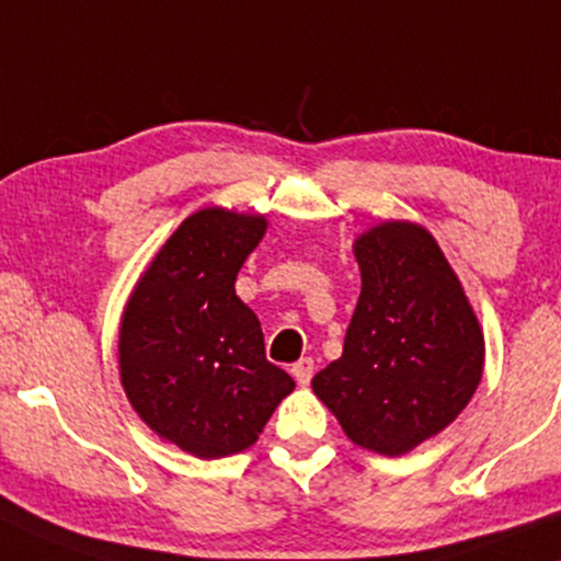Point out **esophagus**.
Masks as SVG:
<instances>
[{"label": "esophagus", "mask_w": 561, "mask_h": 561, "mask_svg": "<svg viewBox=\"0 0 561 561\" xmlns=\"http://www.w3.org/2000/svg\"><path fill=\"white\" fill-rule=\"evenodd\" d=\"M289 370H293L295 381H298L300 387H308L310 379H313V360H310V357H300Z\"/></svg>", "instance_id": "obj_1"}]
</instances>
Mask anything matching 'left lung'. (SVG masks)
I'll return each instance as SVG.
<instances>
[{
	"mask_svg": "<svg viewBox=\"0 0 561 561\" xmlns=\"http://www.w3.org/2000/svg\"><path fill=\"white\" fill-rule=\"evenodd\" d=\"M360 298L336 360L310 381L357 447L400 457L468 408L485 342L434 234L389 219L353 242Z\"/></svg>",
	"mask_w": 561,
	"mask_h": 561,
	"instance_id": "obj_1",
	"label": "left lung"
}]
</instances>
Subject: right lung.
Wrapping results in <instances>:
<instances>
[{
    "label": "right lung",
    "mask_w": 561,
    "mask_h": 561,
    "mask_svg": "<svg viewBox=\"0 0 561 561\" xmlns=\"http://www.w3.org/2000/svg\"><path fill=\"white\" fill-rule=\"evenodd\" d=\"M263 214L187 216L135 282L119 319V381L153 434L198 460L238 455L295 381L266 360L255 313L234 293L266 234Z\"/></svg>",
    "instance_id": "obj_1"
}]
</instances>
